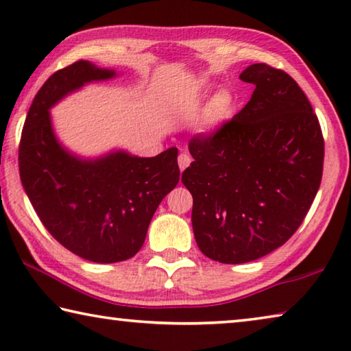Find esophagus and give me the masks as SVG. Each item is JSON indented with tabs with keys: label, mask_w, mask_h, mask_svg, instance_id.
<instances>
[{
	"label": "esophagus",
	"mask_w": 351,
	"mask_h": 351,
	"mask_svg": "<svg viewBox=\"0 0 351 351\" xmlns=\"http://www.w3.org/2000/svg\"><path fill=\"white\" fill-rule=\"evenodd\" d=\"M189 163H191V157H189L188 154H180L179 155V168H180V171H185L189 166Z\"/></svg>",
	"instance_id": "34e87169"
}]
</instances>
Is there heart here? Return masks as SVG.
<instances>
[{"label":"heart","mask_w":351,"mask_h":351,"mask_svg":"<svg viewBox=\"0 0 351 351\" xmlns=\"http://www.w3.org/2000/svg\"><path fill=\"white\" fill-rule=\"evenodd\" d=\"M205 84L199 85V90H204ZM233 106V96L227 90H217L216 93L210 97L208 104H206L205 110L200 117L197 123V134L200 135H210L219 128V125L226 121L230 110Z\"/></svg>","instance_id":"obj_1"}]
</instances>
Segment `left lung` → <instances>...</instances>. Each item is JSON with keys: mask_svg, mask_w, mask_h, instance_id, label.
<instances>
[{"mask_svg": "<svg viewBox=\"0 0 351 351\" xmlns=\"http://www.w3.org/2000/svg\"><path fill=\"white\" fill-rule=\"evenodd\" d=\"M239 79L255 85L250 101L215 135L189 143L194 162L182 174L199 249L223 264L283 245L305 219L324 169L319 119L295 80L264 63Z\"/></svg>", "mask_w": 351, "mask_h": 351, "instance_id": "1", "label": "left lung"}]
</instances>
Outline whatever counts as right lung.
I'll use <instances>...</instances> for the list:
<instances>
[{
    "label": "right lung",
    "instance_id": "1",
    "mask_svg": "<svg viewBox=\"0 0 351 351\" xmlns=\"http://www.w3.org/2000/svg\"><path fill=\"white\" fill-rule=\"evenodd\" d=\"M117 76L88 60L54 73L34 97L19 154L23 188L46 230L73 254L101 264L125 261L141 249L155 210L180 179L176 147L155 157L117 147L84 157L59 140L51 108Z\"/></svg>",
    "mask_w": 351,
    "mask_h": 351
}]
</instances>
